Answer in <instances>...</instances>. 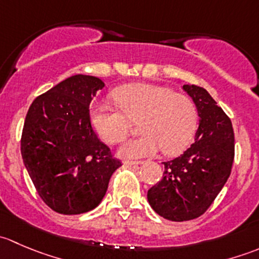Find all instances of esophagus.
<instances>
[{
	"mask_svg": "<svg viewBox=\"0 0 259 259\" xmlns=\"http://www.w3.org/2000/svg\"><path fill=\"white\" fill-rule=\"evenodd\" d=\"M125 165H140L143 161H135V160H124Z\"/></svg>",
	"mask_w": 259,
	"mask_h": 259,
	"instance_id": "1",
	"label": "esophagus"
}]
</instances>
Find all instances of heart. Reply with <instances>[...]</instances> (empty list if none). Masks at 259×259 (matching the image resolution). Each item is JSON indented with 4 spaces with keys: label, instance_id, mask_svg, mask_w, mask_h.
I'll list each match as a JSON object with an SVG mask.
<instances>
[{
    "label": "heart",
    "instance_id": "b5f03b06",
    "mask_svg": "<svg viewBox=\"0 0 259 259\" xmlns=\"http://www.w3.org/2000/svg\"><path fill=\"white\" fill-rule=\"evenodd\" d=\"M120 110L105 104L91 108L90 121L103 142L116 144L130 132V122L139 124L143 137L124 143L119 154L124 158H145L163 149L174 155L185 148L197 130L198 113L188 96L165 86L129 83L113 91Z\"/></svg>",
    "mask_w": 259,
    "mask_h": 259
}]
</instances>
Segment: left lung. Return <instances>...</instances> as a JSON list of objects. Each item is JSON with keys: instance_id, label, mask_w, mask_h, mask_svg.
Returning a JSON list of instances; mask_svg holds the SVG:
<instances>
[{"instance_id": "left-lung-1", "label": "left lung", "mask_w": 259, "mask_h": 259, "mask_svg": "<svg viewBox=\"0 0 259 259\" xmlns=\"http://www.w3.org/2000/svg\"><path fill=\"white\" fill-rule=\"evenodd\" d=\"M199 116L193 144L164 161L163 178L148 190L150 207L163 218L184 222L202 215L231 176L234 159L232 121L205 89L183 85Z\"/></svg>"}]
</instances>
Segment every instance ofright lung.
Segmentation results:
<instances>
[{
    "instance_id": "1",
    "label": "right lung",
    "mask_w": 259,
    "mask_h": 259,
    "mask_svg": "<svg viewBox=\"0 0 259 259\" xmlns=\"http://www.w3.org/2000/svg\"><path fill=\"white\" fill-rule=\"evenodd\" d=\"M104 86L99 77L74 75L37 96L26 115L23 164L41 199L60 214L98 207L121 166L91 126L89 106Z\"/></svg>"
}]
</instances>
